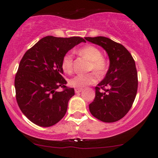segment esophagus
I'll return each mask as SVG.
<instances>
[{
  "instance_id": "34e87169",
  "label": "esophagus",
  "mask_w": 158,
  "mask_h": 158,
  "mask_svg": "<svg viewBox=\"0 0 158 158\" xmlns=\"http://www.w3.org/2000/svg\"><path fill=\"white\" fill-rule=\"evenodd\" d=\"M82 91V89H80V88L75 89V92H76V93H79V92H81Z\"/></svg>"
}]
</instances>
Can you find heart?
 <instances>
[{"label": "heart", "mask_w": 158, "mask_h": 158, "mask_svg": "<svg viewBox=\"0 0 158 158\" xmlns=\"http://www.w3.org/2000/svg\"><path fill=\"white\" fill-rule=\"evenodd\" d=\"M79 52L90 61L89 71H93L98 77H102L106 74L108 68L107 61L102 56L101 50L98 47L87 45L79 49ZM61 66L65 73H71L73 71V56L71 52L65 54L62 59ZM95 75L93 73L76 75L69 79V85L80 89L92 85L96 82Z\"/></svg>", "instance_id": "obj_1"}]
</instances>
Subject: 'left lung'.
I'll use <instances>...</instances> for the list:
<instances>
[{"label":"left lung","instance_id":"1","mask_svg":"<svg viewBox=\"0 0 158 158\" xmlns=\"http://www.w3.org/2000/svg\"><path fill=\"white\" fill-rule=\"evenodd\" d=\"M101 46L109 55L110 65L105 79L95 86V96L89 104L91 114L104 122L122 119L133 105L138 91V73L129 51L105 36L85 37Z\"/></svg>","mask_w":158,"mask_h":158}]
</instances>
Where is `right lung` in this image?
<instances>
[{
  "label": "right lung",
  "mask_w": 158,
  "mask_h": 158,
  "mask_svg": "<svg viewBox=\"0 0 158 158\" xmlns=\"http://www.w3.org/2000/svg\"><path fill=\"white\" fill-rule=\"evenodd\" d=\"M81 42L85 40L79 36H45L20 60L14 80L16 99L23 114L35 125L50 127L64 117L75 92L66 85L62 59Z\"/></svg>",
  "instance_id": "add662e5"
}]
</instances>
